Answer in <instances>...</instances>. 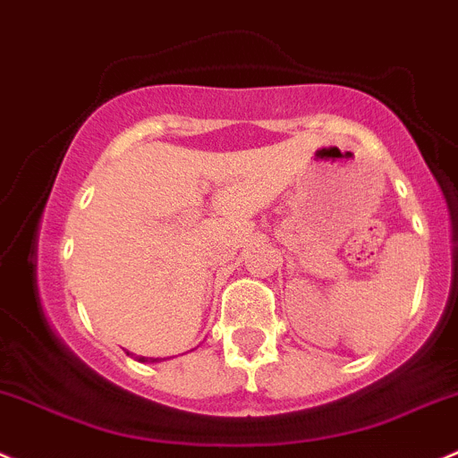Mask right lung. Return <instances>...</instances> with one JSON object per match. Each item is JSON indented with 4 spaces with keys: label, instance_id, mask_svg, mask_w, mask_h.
Returning a JSON list of instances; mask_svg holds the SVG:
<instances>
[{
    "label": "right lung",
    "instance_id": "add662e5",
    "mask_svg": "<svg viewBox=\"0 0 458 458\" xmlns=\"http://www.w3.org/2000/svg\"><path fill=\"white\" fill-rule=\"evenodd\" d=\"M139 362H158V358H145V356H139L136 358Z\"/></svg>",
    "mask_w": 458,
    "mask_h": 458
}]
</instances>
